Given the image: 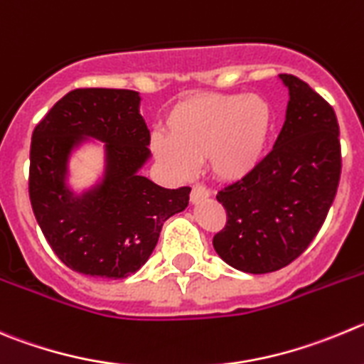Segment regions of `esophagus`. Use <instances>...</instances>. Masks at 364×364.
Returning <instances> with one entry per match:
<instances>
[{
  "label": "esophagus",
  "mask_w": 364,
  "mask_h": 364,
  "mask_svg": "<svg viewBox=\"0 0 364 364\" xmlns=\"http://www.w3.org/2000/svg\"><path fill=\"white\" fill-rule=\"evenodd\" d=\"M210 198V190L205 188L203 185H196L192 188V192H190V201H192V205H198V203L205 201V199Z\"/></svg>",
  "instance_id": "1"
}]
</instances>
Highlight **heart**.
<instances>
[{
	"mask_svg": "<svg viewBox=\"0 0 364 364\" xmlns=\"http://www.w3.org/2000/svg\"><path fill=\"white\" fill-rule=\"evenodd\" d=\"M165 129L152 136L151 151L172 178L190 179L206 159L217 181L239 183L266 156L273 107L260 95H198L172 107Z\"/></svg>",
	"mask_w": 364,
	"mask_h": 364,
	"instance_id": "b5f03b06",
	"label": "heart"
}]
</instances>
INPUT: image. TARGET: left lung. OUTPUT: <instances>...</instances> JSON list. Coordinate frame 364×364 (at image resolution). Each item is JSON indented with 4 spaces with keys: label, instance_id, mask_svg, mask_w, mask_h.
Returning <instances> with one entry per match:
<instances>
[{
    "label": "left lung",
    "instance_id": "left-lung-1",
    "mask_svg": "<svg viewBox=\"0 0 364 364\" xmlns=\"http://www.w3.org/2000/svg\"><path fill=\"white\" fill-rule=\"evenodd\" d=\"M289 102L274 147L242 181L217 193L226 226L213 250L228 266L264 274L298 259L327 217L341 174L334 109L294 75H278Z\"/></svg>",
    "mask_w": 364,
    "mask_h": 364
}]
</instances>
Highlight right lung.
<instances>
[{"instance_id":"add662e5","label":"right lung","mask_w":364,"mask_h":364,"mask_svg":"<svg viewBox=\"0 0 364 364\" xmlns=\"http://www.w3.org/2000/svg\"><path fill=\"white\" fill-rule=\"evenodd\" d=\"M140 102L131 90H73L33 129V215L57 257L77 273L131 277L154 251L163 223L188 206V186L163 188L140 174L151 158ZM91 139L105 144L102 176L75 193L69 159Z\"/></svg>"}]
</instances>
